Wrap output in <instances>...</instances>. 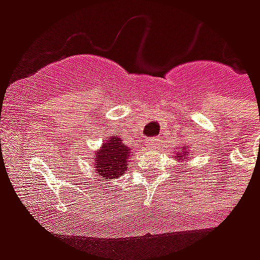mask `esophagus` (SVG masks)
Returning a JSON list of instances; mask_svg holds the SVG:
<instances>
[{
    "mask_svg": "<svg viewBox=\"0 0 260 260\" xmlns=\"http://www.w3.org/2000/svg\"><path fill=\"white\" fill-rule=\"evenodd\" d=\"M146 144H147V147L150 148V150H156V147H158V144H159V139H155V138L147 139Z\"/></svg>",
    "mask_w": 260,
    "mask_h": 260,
    "instance_id": "obj_1",
    "label": "esophagus"
}]
</instances>
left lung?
Here are the masks:
<instances>
[{
    "mask_svg": "<svg viewBox=\"0 0 260 260\" xmlns=\"http://www.w3.org/2000/svg\"><path fill=\"white\" fill-rule=\"evenodd\" d=\"M189 152H190V147L189 146H181L177 147V150H175V154H174V158L177 159L178 162L183 163L185 159L189 158ZM183 167V166H182Z\"/></svg>",
    "mask_w": 260,
    "mask_h": 260,
    "instance_id": "1",
    "label": "left lung"
}]
</instances>
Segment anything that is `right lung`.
<instances>
[{
    "label": "right lung",
    "instance_id": "right-lung-1",
    "mask_svg": "<svg viewBox=\"0 0 260 260\" xmlns=\"http://www.w3.org/2000/svg\"><path fill=\"white\" fill-rule=\"evenodd\" d=\"M132 154L131 148L122 143V139L113 135L94 152L93 166L100 177L112 181L126 173L128 159L132 158Z\"/></svg>",
    "mask_w": 260,
    "mask_h": 260
}]
</instances>
